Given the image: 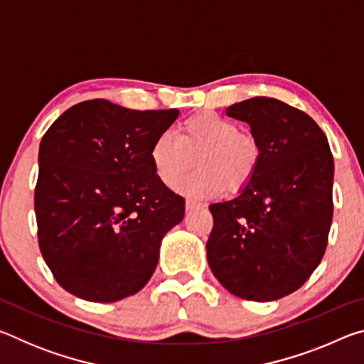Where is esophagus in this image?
<instances>
[{
  "label": "esophagus",
  "mask_w": 364,
  "mask_h": 364,
  "mask_svg": "<svg viewBox=\"0 0 364 364\" xmlns=\"http://www.w3.org/2000/svg\"><path fill=\"white\" fill-rule=\"evenodd\" d=\"M200 208V205H197V204H194V202H191V200H188L186 202V210L188 212H193V210H199Z\"/></svg>",
  "instance_id": "1"
}]
</instances>
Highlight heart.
I'll use <instances>...</instances> for the list:
<instances>
[{"mask_svg": "<svg viewBox=\"0 0 364 364\" xmlns=\"http://www.w3.org/2000/svg\"><path fill=\"white\" fill-rule=\"evenodd\" d=\"M196 157L197 170L178 191L193 200H208L244 189L255 176L262 147L254 134L217 112H199L181 123L180 134L164 132L154 139L149 159L154 173L171 188L186 175Z\"/></svg>", "mask_w": 364, "mask_h": 364, "instance_id": "b5f03b06", "label": "heart"}]
</instances>
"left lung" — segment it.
I'll list each match as a JSON object with an SVG mask.
<instances>
[{
    "label": "left lung",
    "instance_id": "8db88e82",
    "mask_svg": "<svg viewBox=\"0 0 364 364\" xmlns=\"http://www.w3.org/2000/svg\"><path fill=\"white\" fill-rule=\"evenodd\" d=\"M226 115L249 123L262 159L237 197L208 207L207 260L231 294L273 301L304 286L324 255L334 159L316 122L274 97L236 102Z\"/></svg>",
    "mask_w": 364,
    "mask_h": 364
}]
</instances>
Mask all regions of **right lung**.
I'll list each match as a JSON object with an SVG mask.
<instances>
[{
  "mask_svg": "<svg viewBox=\"0 0 364 364\" xmlns=\"http://www.w3.org/2000/svg\"><path fill=\"white\" fill-rule=\"evenodd\" d=\"M178 114L91 100L45 133L35 188L38 244L67 292L109 304L151 279L164 236L184 217V199L157 180L149 159Z\"/></svg>",
  "mask_w": 364,
  "mask_h": 364,
  "instance_id": "add662e5",
  "label": "right lung"
}]
</instances>
